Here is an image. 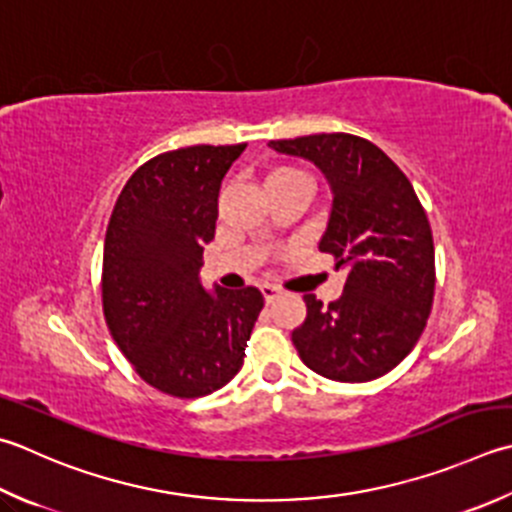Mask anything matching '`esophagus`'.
I'll return each instance as SVG.
<instances>
[{"mask_svg": "<svg viewBox=\"0 0 512 512\" xmlns=\"http://www.w3.org/2000/svg\"><path fill=\"white\" fill-rule=\"evenodd\" d=\"M262 295H264V299H266V304H273L275 299L282 295V290H279L277 286H273V284H264L262 286Z\"/></svg>", "mask_w": 512, "mask_h": 512, "instance_id": "34e87169", "label": "esophagus"}]
</instances>
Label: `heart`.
<instances>
[{
	"label": "heart",
	"mask_w": 512,
	"mask_h": 512,
	"mask_svg": "<svg viewBox=\"0 0 512 512\" xmlns=\"http://www.w3.org/2000/svg\"><path fill=\"white\" fill-rule=\"evenodd\" d=\"M288 175H299L297 170H293V168H277V170H273V173L268 175V179H279V177H288Z\"/></svg>",
	"instance_id": "b5f03b06"
}]
</instances>
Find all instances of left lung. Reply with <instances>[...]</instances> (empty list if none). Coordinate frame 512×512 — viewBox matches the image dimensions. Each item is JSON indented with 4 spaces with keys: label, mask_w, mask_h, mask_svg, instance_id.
Wrapping results in <instances>:
<instances>
[{
    "label": "left lung",
    "mask_w": 512,
    "mask_h": 512,
    "mask_svg": "<svg viewBox=\"0 0 512 512\" xmlns=\"http://www.w3.org/2000/svg\"><path fill=\"white\" fill-rule=\"evenodd\" d=\"M304 157L333 190L319 250L346 268L344 293L324 306L304 295L293 330L302 362L335 382H370L393 370L422 337L435 295V246L413 184L382 148L348 133L268 142Z\"/></svg>",
    "instance_id": "8db88e82"
}]
</instances>
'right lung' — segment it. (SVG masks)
Here are the masks:
<instances>
[{
	"label": "right lung",
	"instance_id": "obj_1",
	"mask_svg": "<svg viewBox=\"0 0 512 512\" xmlns=\"http://www.w3.org/2000/svg\"><path fill=\"white\" fill-rule=\"evenodd\" d=\"M244 148L202 144L148 159L108 222L102 304L110 335L146 384L179 399L210 395L239 373L264 308L255 286L206 293L199 279L219 186Z\"/></svg>",
	"mask_w": 512,
	"mask_h": 512
}]
</instances>
